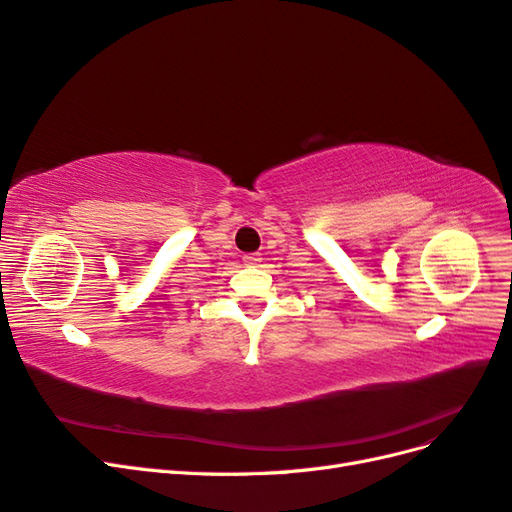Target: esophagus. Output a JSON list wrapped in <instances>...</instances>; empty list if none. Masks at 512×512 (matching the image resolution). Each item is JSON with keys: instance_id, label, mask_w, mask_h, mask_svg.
Segmentation results:
<instances>
[{"instance_id": "1", "label": "esophagus", "mask_w": 512, "mask_h": 512, "mask_svg": "<svg viewBox=\"0 0 512 512\" xmlns=\"http://www.w3.org/2000/svg\"><path fill=\"white\" fill-rule=\"evenodd\" d=\"M243 262H245V265H258V262H260V254H245V256H243Z\"/></svg>"}]
</instances>
